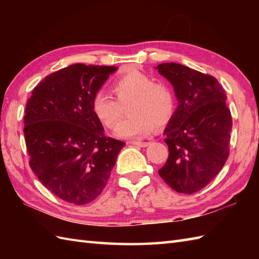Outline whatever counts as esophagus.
<instances>
[{
    "instance_id": "34e87169",
    "label": "esophagus",
    "mask_w": 259,
    "mask_h": 259,
    "mask_svg": "<svg viewBox=\"0 0 259 259\" xmlns=\"http://www.w3.org/2000/svg\"><path fill=\"white\" fill-rule=\"evenodd\" d=\"M131 144L135 145V146H139V147L144 148V147H147L148 145H149V142H147V141H133Z\"/></svg>"
}]
</instances>
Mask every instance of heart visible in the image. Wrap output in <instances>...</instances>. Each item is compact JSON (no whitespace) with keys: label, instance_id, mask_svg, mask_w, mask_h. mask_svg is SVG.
<instances>
[{"label":"heart","instance_id":"obj_1","mask_svg":"<svg viewBox=\"0 0 259 259\" xmlns=\"http://www.w3.org/2000/svg\"><path fill=\"white\" fill-rule=\"evenodd\" d=\"M113 98L98 91L92 98V111L102 124L112 129L124 113L130 114L115 129L120 138H139L149 135L156 125L167 124L174 117L177 97L171 84L155 80L150 74L133 70L113 82Z\"/></svg>","mask_w":259,"mask_h":259}]
</instances>
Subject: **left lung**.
Instances as JSON below:
<instances>
[{
  "mask_svg": "<svg viewBox=\"0 0 259 259\" xmlns=\"http://www.w3.org/2000/svg\"><path fill=\"white\" fill-rule=\"evenodd\" d=\"M157 69L174 85L179 102L164 130L169 156L158 172L174 190L190 195L205 188L226 163L232 113L212 75L174 62Z\"/></svg>",
  "mask_w": 259,
  "mask_h": 259,
  "instance_id": "1",
  "label": "left lung"
}]
</instances>
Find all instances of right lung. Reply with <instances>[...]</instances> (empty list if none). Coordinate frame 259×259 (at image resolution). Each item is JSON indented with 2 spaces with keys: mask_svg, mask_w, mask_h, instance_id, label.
<instances>
[{
  "mask_svg": "<svg viewBox=\"0 0 259 259\" xmlns=\"http://www.w3.org/2000/svg\"><path fill=\"white\" fill-rule=\"evenodd\" d=\"M117 70L76 63L47 75L26 102L30 167L60 199L85 205L101 194L124 142L106 137L92 98Z\"/></svg>",
  "mask_w": 259,
  "mask_h": 259,
  "instance_id": "add662e5",
  "label": "right lung"
}]
</instances>
